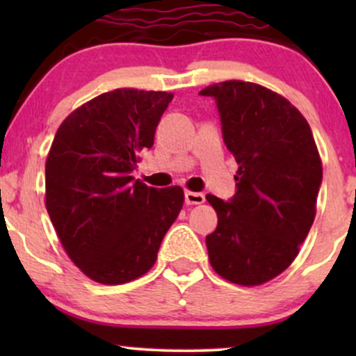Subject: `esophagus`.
Returning <instances> with one entry per match:
<instances>
[{"label": "esophagus", "instance_id": "1", "mask_svg": "<svg viewBox=\"0 0 356 356\" xmlns=\"http://www.w3.org/2000/svg\"><path fill=\"white\" fill-rule=\"evenodd\" d=\"M206 201L204 194L201 192H194V191H186V204L187 206H197V204H202Z\"/></svg>", "mask_w": 356, "mask_h": 356}]
</instances>
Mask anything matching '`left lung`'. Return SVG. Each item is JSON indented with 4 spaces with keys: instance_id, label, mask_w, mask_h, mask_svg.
Returning a JSON list of instances; mask_svg holds the SVG:
<instances>
[{
    "instance_id": "8db88e82",
    "label": "left lung",
    "mask_w": 356,
    "mask_h": 356,
    "mask_svg": "<svg viewBox=\"0 0 356 356\" xmlns=\"http://www.w3.org/2000/svg\"><path fill=\"white\" fill-rule=\"evenodd\" d=\"M218 102L222 137L234 155L238 192L207 194L218 227L206 238L211 266L239 286L280 276L300 252L316 216L323 165L306 118L263 85L227 80L201 90Z\"/></svg>"
}]
</instances>
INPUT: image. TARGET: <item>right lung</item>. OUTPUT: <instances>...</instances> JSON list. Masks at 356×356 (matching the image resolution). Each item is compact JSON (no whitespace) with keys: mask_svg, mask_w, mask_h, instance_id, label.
<instances>
[{"mask_svg":"<svg viewBox=\"0 0 356 356\" xmlns=\"http://www.w3.org/2000/svg\"><path fill=\"white\" fill-rule=\"evenodd\" d=\"M172 99L112 90L73 110L53 138L44 165L48 216L68 257L97 283L144 276L182 209V187L155 189L132 175Z\"/></svg>","mask_w":356,"mask_h":356,"instance_id":"obj_1","label":"right lung"}]
</instances>
